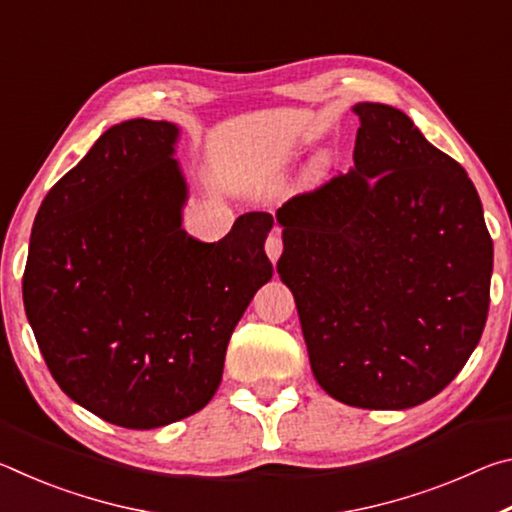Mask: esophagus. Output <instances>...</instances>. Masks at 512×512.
<instances>
[{
	"mask_svg": "<svg viewBox=\"0 0 512 512\" xmlns=\"http://www.w3.org/2000/svg\"><path fill=\"white\" fill-rule=\"evenodd\" d=\"M266 255H268V259H271V262L275 264L277 262V257L282 255V239H280V235H271L266 239Z\"/></svg>",
	"mask_w": 512,
	"mask_h": 512,
	"instance_id": "34e87169",
	"label": "esophagus"
}]
</instances>
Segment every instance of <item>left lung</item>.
<instances>
[{
	"label": "left lung",
	"mask_w": 512,
	"mask_h": 512,
	"mask_svg": "<svg viewBox=\"0 0 512 512\" xmlns=\"http://www.w3.org/2000/svg\"><path fill=\"white\" fill-rule=\"evenodd\" d=\"M352 110L354 169L275 214L277 273L323 391L359 409H411L443 391L479 345L492 239L461 164L402 110Z\"/></svg>",
	"instance_id": "left-lung-1"
}]
</instances>
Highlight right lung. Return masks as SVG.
Returning a JSON list of instances; mask_svg holds the SVG:
<instances>
[{
    "label": "right lung",
    "instance_id": "add662e5",
    "mask_svg": "<svg viewBox=\"0 0 512 512\" xmlns=\"http://www.w3.org/2000/svg\"><path fill=\"white\" fill-rule=\"evenodd\" d=\"M178 133L151 119L108 128L42 201L22 277L51 377L126 429L164 427L212 400L232 329L273 275L271 214H241L214 244L183 230Z\"/></svg>",
    "mask_w": 512,
    "mask_h": 512
}]
</instances>
